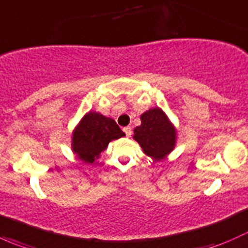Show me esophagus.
<instances>
[{
	"label": "esophagus",
	"mask_w": 248,
	"mask_h": 248,
	"mask_svg": "<svg viewBox=\"0 0 248 248\" xmlns=\"http://www.w3.org/2000/svg\"><path fill=\"white\" fill-rule=\"evenodd\" d=\"M124 133H126L127 137H131V136H132V128H131V127H129V126L124 127Z\"/></svg>",
	"instance_id": "esophagus-1"
}]
</instances>
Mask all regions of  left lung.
<instances>
[{
    "label": "left lung",
    "instance_id": "left-lung-1",
    "mask_svg": "<svg viewBox=\"0 0 248 248\" xmlns=\"http://www.w3.org/2000/svg\"><path fill=\"white\" fill-rule=\"evenodd\" d=\"M140 121V126L134 128L133 139L146 156L154 161H163L176 146V127L158 107L142 112Z\"/></svg>",
    "mask_w": 248,
    "mask_h": 248
}]
</instances>
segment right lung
<instances>
[{
  "label": "right lung",
  "instance_id": "right-lung-1",
  "mask_svg": "<svg viewBox=\"0 0 248 248\" xmlns=\"http://www.w3.org/2000/svg\"><path fill=\"white\" fill-rule=\"evenodd\" d=\"M124 136L126 134L117 126L115 120L90 110L80 119L72 132V151L80 161L92 164L107 150L110 141Z\"/></svg>",
  "mask_w": 248,
  "mask_h": 248
}]
</instances>
